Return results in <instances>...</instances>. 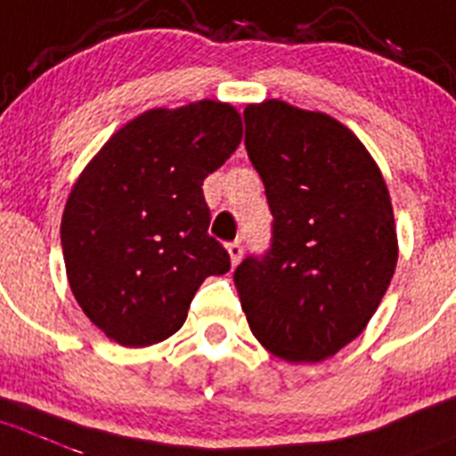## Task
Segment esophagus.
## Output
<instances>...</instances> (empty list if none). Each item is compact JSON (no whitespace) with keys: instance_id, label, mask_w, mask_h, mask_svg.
Masks as SVG:
<instances>
[{"instance_id":"esophagus-1","label":"esophagus","mask_w":456,"mask_h":456,"mask_svg":"<svg viewBox=\"0 0 456 456\" xmlns=\"http://www.w3.org/2000/svg\"><path fill=\"white\" fill-rule=\"evenodd\" d=\"M227 252H229V258H232V265H238V263H240V258H242V245H240V242H229Z\"/></svg>"}]
</instances>
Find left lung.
I'll list each match as a JSON object with an SVG mask.
<instances>
[{
    "label": "left lung",
    "instance_id": "left-lung-1",
    "mask_svg": "<svg viewBox=\"0 0 456 456\" xmlns=\"http://www.w3.org/2000/svg\"><path fill=\"white\" fill-rule=\"evenodd\" d=\"M245 148L274 216L272 245L233 272L254 338L322 362L367 329L398 261L394 208L362 142L286 101L245 108Z\"/></svg>",
    "mask_w": 456,
    "mask_h": 456
}]
</instances>
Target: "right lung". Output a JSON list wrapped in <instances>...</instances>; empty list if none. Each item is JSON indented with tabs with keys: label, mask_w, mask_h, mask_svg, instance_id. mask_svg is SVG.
<instances>
[{
	"label": "right lung",
	"mask_w": 456,
	"mask_h": 456,
	"mask_svg": "<svg viewBox=\"0 0 456 456\" xmlns=\"http://www.w3.org/2000/svg\"><path fill=\"white\" fill-rule=\"evenodd\" d=\"M240 139L229 103L148 110L76 180L61 223L67 279L92 324L121 346L177 333L202 281L229 272L227 249L208 236L202 182Z\"/></svg>",
	"instance_id": "right-lung-1"
}]
</instances>
